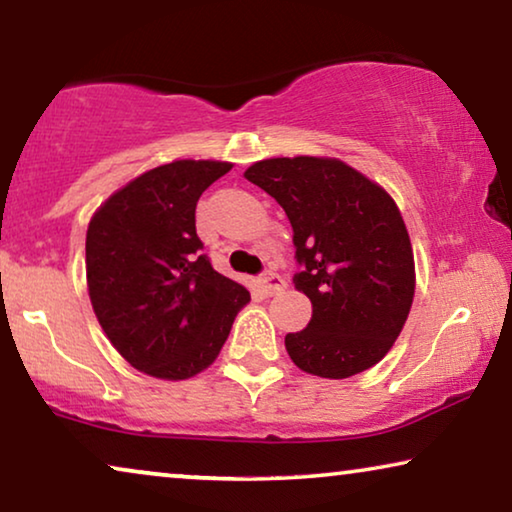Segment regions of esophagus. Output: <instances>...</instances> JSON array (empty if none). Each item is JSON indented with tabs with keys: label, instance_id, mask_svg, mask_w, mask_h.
<instances>
[{
	"label": "esophagus",
	"instance_id": "esophagus-1",
	"mask_svg": "<svg viewBox=\"0 0 512 512\" xmlns=\"http://www.w3.org/2000/svg\"><path fill=\"white\" fill-rule=\"evenodd\" d=\"M284 286H286L284 279H281L279 274L272 272V270H265L261 277H258V288H261V293L268 295V298L274 293H279Z\"/></svg>",
	"mask_w": 512,
	"mask_h": 512
}]
</instances>
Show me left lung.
<instances>
[{"label": "left lung", "instance_id": "left-lung-1", "mask_svg": "<svg viewBox=\"0 0 512 512\" xmlns=\"http://www.w3.org/2000/svg\"><path fill=\"white\" fill-rule=\"evenodd\" d=\"M244 177L284 207L293 226V284L311 300L286 351L302 372L348 379L376 365L409 316L411 240L385 191L337 159H265Z\"/></svg>", "mask_w": 512, "mask_h": 512}]
</instances>
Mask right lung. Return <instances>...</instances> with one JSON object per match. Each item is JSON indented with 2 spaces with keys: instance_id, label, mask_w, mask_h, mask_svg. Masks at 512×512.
<instances>
[{
  "instance_id": "1",
  "label": "right lung",
  "mask_w": 512,
  "mask_h": 512,
  "mask_svg": "<svg viewBox=\"0 0 512 512\" xmlns=\"http://www.w3.org/2000/svg\"><path fill=\"white\" fill-rule=\"evenodd\" d=\"M231 170L173 161L147 170L99 207L85 268L94 314L120 355L157 379H189L217 358L249 291L212 268L196 203Z\"/></svg>"
}]
</instances>
